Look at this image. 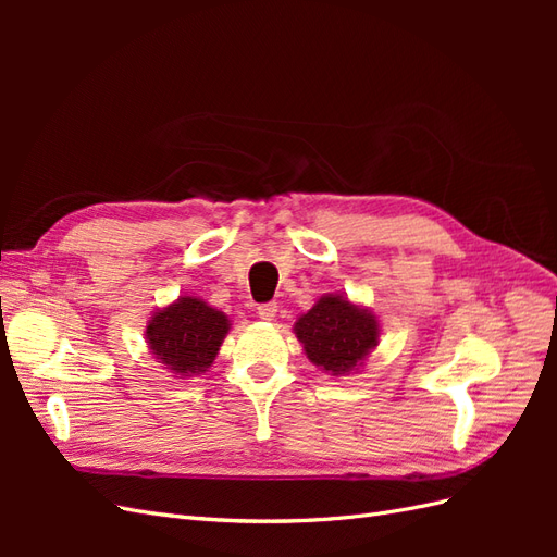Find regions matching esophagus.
<instances>
[{
  "instance_id": "esophagus-1",
  "label": "esophagus",
  "mask_w": 557,
  "mask_h": 557,
  "mask_svg": "<svg viewBox=\"0 0 557 557\" xmlns=\"http://www.w3.org/2000/svg\"><path fill=\"white\" fill-rule=\"evenodd\" d=\"M276 311H278V307L274 305V301H267V305H260V307H258V315H260L262 320H274V318H276Z\"/></svg>"
}]
</instances>
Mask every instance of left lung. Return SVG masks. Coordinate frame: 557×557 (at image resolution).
Returning a JSON list of instances; mask_svg holds the SVG:
<instances>
[{"instance_id":"obj_1","label":"left lung","mask_w":557,"mask_h":557,"mask_svg":"<svg viewBox=\"0 0 557 557\" xmlns=\"http://www.w3.org/2000/svg\"><path fill=\"white\" fill-rule=\"evenodd\" d=\"M295 334L307 358L332 376L358 372L379 346V320L344 295H323L297 318Z\"/></svg>"}]
</instances>
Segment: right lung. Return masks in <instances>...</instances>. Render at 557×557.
I'll return each mask as SVG.
<instances>
[{
  "label": "right lung",
  "instance_id": "add662e5",
  "mask_svg": "<svg viewBox=\"0 0 557 557\" xmlns=\"http://www.w3.org/2000/svg\"><path fill=\"white\" fill-rule=\"evenodd\" d=\"M230 332V318L199 297H178L158 309L146 325V344L153 358L176 376L209 372Z\"/></svg>",
  "mask_w": 557,
  "mask_h": 557
}]
</instances>
